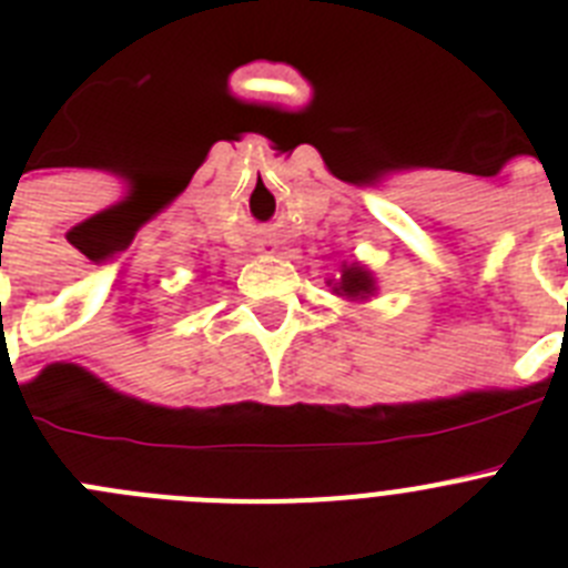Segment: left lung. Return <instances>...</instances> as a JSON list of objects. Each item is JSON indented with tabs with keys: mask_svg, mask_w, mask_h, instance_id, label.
Returning <instances> with one entry per match:
<instances>
[{
	"mask_svg": "<svg viewBox=\"0 0 568 568\" xmlns=\"http://www.w3.org/2000/svg\"><path fill=\"white\" fill-rule=\"evenodd\" d=\"M329 284H333V281H329ZM333 290L349 301H364L375 293V278L373 273L366 267H361V264H349V267L344 264L341 278L335 281Z\"/></svg>",
	"mask_w": 568,
	"mask_h": 568,
	"instance_id": "left-lung-1",
	"label": "left lung"
}]
</instances>
